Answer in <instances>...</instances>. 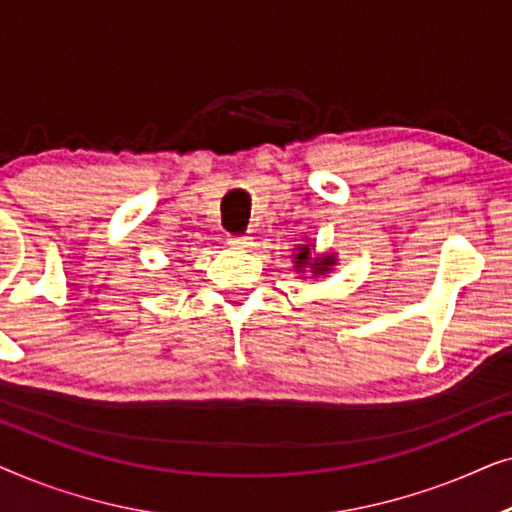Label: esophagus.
I'll use <instances>...</instances> for the list:
<instances>
[{
  "label": "esophagus",
  "mask_w": 512,
  "mask_h": 512,
  "mask_svg": "<svg viewBox=\"0 0 512 512\" xmlns=\"http://www.w3.org/2000/svg\"><path fill=\"white\" fill-rule=\"evenodd\" d=\"M228 244L235 249H247V247H251V237L249 235H228Z\"/></svg>",
  "instance_id": "34e87169"
}]
</instances>
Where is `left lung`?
<instances>
[{"mask_svg": "<svg viewBox=\"0 0 512 512\" xmlns=\"http://www.w3.org/2000/svg\"><path fill=\"white\" fill-rule=\"evenodd\" d=\"M307 258H310V247H300L298 256H296L298 268H303V265L307 263ZM333 261H335L333 256H324V258H321V261H314L312 268H314V272H328V268H331Z\"/></svg>", "mask_w": 512, "mask_h": 512, "instance_id": "obj_1", "label": "left lung"}]
</instances>
